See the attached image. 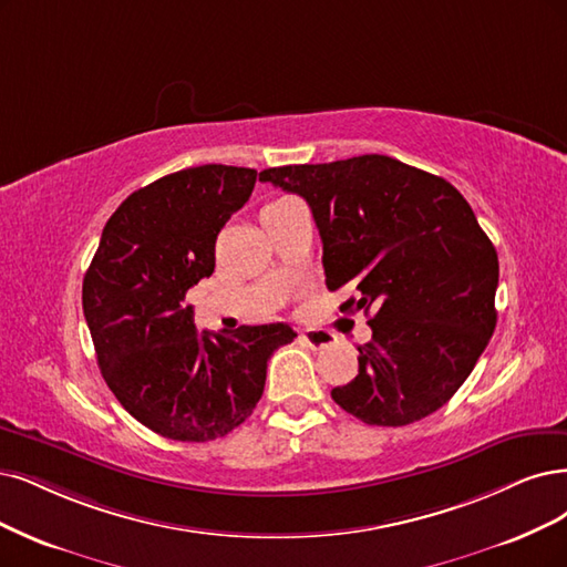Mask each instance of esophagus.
<instances>
[{
  "instance_id": "34e87169",
  "label": "esophagus",
  "mask_w": 567,
  "mask_h": 567,
  "mask_svg": "<svg viewBox=\"0 0 567 567\" xmlns=\"http://www.w3.org/2000/svg\"><path fill=\"white\" fill-rule=\"evenodd\" d=\"M301 339L306 346H310L312 350H322V348H329L333 343V337L329 331H322V329H306L301 331Z\"/></svg>"
}]
</instances>
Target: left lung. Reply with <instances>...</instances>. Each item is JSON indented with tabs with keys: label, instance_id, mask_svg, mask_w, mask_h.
Listing matches in <instances>:
<instances>
[{
	"label": "left lung",
	"instance_id": "1",
	"mask_svg": "<svg viewBox=\"0 0 567 567\" xmlns=\"http://www.w3.org/2000/svg\"><path fill=\"white\" fill-rule=\"evenodd\" d=\"M259 179L308 203L329 291L350 287L358 297L341 310L371 312L360 373L333 402L381 427L442 409L497 322V251L463 194L381 154L268 167Z\"/></svg>",
	"mask_w": 567,
	"mask_h": 567
}]
</instances>
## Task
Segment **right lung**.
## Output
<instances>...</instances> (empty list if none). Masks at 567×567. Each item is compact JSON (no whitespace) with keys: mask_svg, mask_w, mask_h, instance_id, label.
I'll use <instances>...</instances> for the list:
<instances>
[{"mask_svg":"<svg viewBox=\"0 0 567 567\" xmlns=\"http://www.w3.org/2000/svg\"><path fill=\"white\" fill-rule=\"evenodd\" d=\"M257 171L207 163L125 198L83 276V316L121 406L175 442H213L251 415L285 322L196 331L186 291L215 270V243L249 200Z\"/></svg>","mask_w":567,"mask_h":567,"instance_id":"add662e5","label":"right lung"}]
</instances>
